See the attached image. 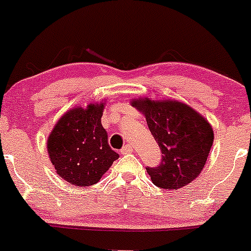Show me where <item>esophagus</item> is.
<instances>
[{
    "label": "esophagus",
    "instance_id": "obj_1",
    "mask_svg": "<svg viewBox=\"0 0 251 251\" xmlns=\"http://www.w3.org/2000/svg\"><path fill=\"white\" fill-rule=\"evenodd\" d=\"M132 150H133V149H132L131 145H130V144H126L125 147L121 149L120 152H121V153H128V152H132Z\"/></svg>",
    "mask_w": 251,
    "mask_h": 251
}]
</instances>
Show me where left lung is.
I'll list each match as a JSON object with an SVG mask.
<instances>
[{"mask_svg": "<svg viewBox=\"0 0 251 251\" xmlns=\"http://www.w3.org/2000/svg\"><path fill=\"white\" fill-rule=\"evenodd\" d=\"M132 106L144 113L149 130L162 151L158 166L147 168L153 184L178 189L191 183L201 173L213 143L208 121L178 101L139 99Z\"/></svg>", "mask_w": 251, "mask_h": 251, "instance_id": "obj_1", "label": "left lung"}]
</instances>
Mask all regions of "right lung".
<instances>
[{"instance_id":"1","label":"right lung","mask_w":251,"mask_h":251,"mask_svg":"<svg viewBox=\"0 0 251 251\" xmlns=\"http://www.w3.org/2000/svg\"><path fill=\"white\" fill-rule=\"evenodd\" d=\"M103 103L74 108L60 118L48 140L57 174L77 187L98 183L118 159L101 125Z\"/></svg>"}]
</instances>
